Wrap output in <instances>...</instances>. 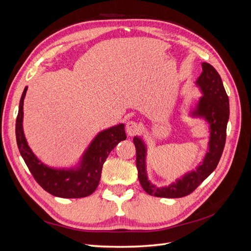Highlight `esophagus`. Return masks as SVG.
I'll list each match as a JSON object with an SVG mask.
<instances>
[{
	"instance_id": "1",
	"label": "esophagus",
	"mask_w": 251,
	"mask_h": 251,
	"mask_svg": "<svg viewBox=\"0 0 251 251\" xmlns=\"http://www.w3.org/2000/svg\"><path fill=\"white\" fill-rule=\"evenodd\" d=\"M126 128L127 135L133 136L135 134H137V132L139 131V126L137 123H135V121H128L126 126Z\"/></svg>"
}]
</instances>
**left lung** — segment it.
Returning <instances> with one entry per match:
<instances>
[{
  "instance_id": "1",
  "label": "left lung",
  "mask_w": 251,
  "mask_h": 251,
  "mask_svg": "<svg viewBox=\"0 0 251 251\" xmlns=\"http://www.w3.org/2000/svg\"><path fill=\"white\" fill-rule=\"evenodd\" d=\"M203 94L200 97L192 116L202 117L209 125L210 137L208 151L203 162L195 171L186 173L169 186L157 187L151 184L147 174L146 143L139 137H134L136 148V166L138 170V179L142 188L149 195L160 198H181L192 194L209 175L214 172L222 156L226 127L229 119V100L226 94L223 82L217 70L208 63H202V73L196 81Z\"/></svg>"
}]
</instances>
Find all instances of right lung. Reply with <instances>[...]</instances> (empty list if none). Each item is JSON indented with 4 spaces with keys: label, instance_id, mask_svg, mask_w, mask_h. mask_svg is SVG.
I'll return each mask as SVG.
<instances>
[{
    "label": "right lung",
    "instance_id": "obj_1",
    "mask_svg": "<svg viewBox=\"0 0 251 251\" xmlns=\"http://www.w3.org/2000/svg\"><path fill=\"white\" fill-rule=\"evenodd\" d=\"M27 87L20 100L16 123V136L20 153L30 173L45 191L59 198H83L94 193L100 183L102 165L111 151L126 139L125 125L120 124L96 135L83 153L79 165L73 169H53L44 164L29 148L23 130V105Z\"/></svg>",
    "mask_w": 251,
    "mask_h": 251
}]
</instances>
